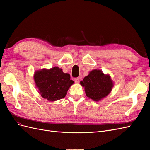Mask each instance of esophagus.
Wrapping results in <instances>:
<instances>
[{
  "label": "esophagus",
  "instance_id": "1",
  "mask_svg": "<svg viewBox=\"0 0 150 150\" xmlns=\"http://www.w3.org/2000/svg\"><path fill=\"white\" fill-rule=\"evenodd\" d=\"M74 81H75L76 83L78 84L79 83V78H75L74 79Z\"/></svg>",
  "mask_w": 150,
  "mask_h": 150
}]
</instances>
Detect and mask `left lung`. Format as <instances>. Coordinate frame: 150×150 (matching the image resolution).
<instances>
[{"label": "left lung", "instance_id": "left-lung-1", "mask_svg": "<svg viewBox=\"0 0 150 150\" xmlns=\"http://www.w3.org/2000/svg\"><path fill=\"white\" fill-rule=\"evenodd\" d=\"M86 96L94 101H99L110 94L114 86L110 75L101 70L94 69L80 82Z\"/></svg>", "mask_w": 150, "mask_h": 150}]
</instances>
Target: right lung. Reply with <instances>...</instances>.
Returning <instances> with one entry per match:
<instances>
[{"instance_id": "add662e5", "label": "right lung", "mask_w": 150, "mask_h": 150, "mask_svg": "<svg viewBox=\"0 0 150 150\" xmlns=\"http://www.w3.org/2000/svg\"><path fill=\"white\" fill-rule=\"evenodd\" d=\"M34 80L39 94L49 101L64 98L68 89L74 83L69 74L64 73L61 68L56 66L35 71Z\"/></svg>"}]
</instances>
